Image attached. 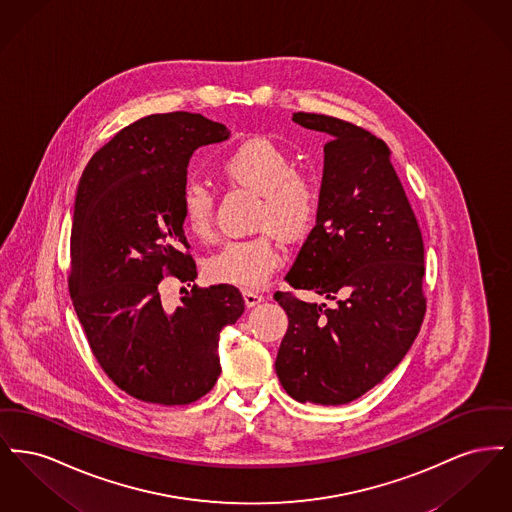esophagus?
<instances>
[{
    "instance_id": "esophagus-1",
    "label": "esophagus",
    "mask_w": 512,
    "mask_h": 512,
    "mask_svg": "<svg viewBox=\"0 0 512 512\" xmlns=\"http://www.w3.org/2000/svg\"><path fill=\"white\" fill-rule=\"evenodd\" d=\"M244 301L247 307H255L263 301V293L255 292V290H244Z\"/></svg>"
}]
</instances>
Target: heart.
<instances>
[{
	"mask_svg": "<svg viewBox=\"0 0 512 512\" xmlns=\"http://www.w3.org/2000/svg\"><path fill=\"white\" fill-rule=\"evenodd\" d=\"M222 178L259 194L253 228L257 236L222 245L205 263L211 280L242 288H259L280 265L274 238L299 242L315 226L320 186L309 172L295 169L293 157L267 138H251L230 149L219 163ZM180 213L186 230L201 242L215 238V201L207 186L188 182L180 192Z\"/></svg>",
	"mask_w": 512,
	"mask_h": 512,
	"instance_id": "heart-1",
	"label": "heart"
}]
</instances>
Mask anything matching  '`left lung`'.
<instances>
[{"mask_svg": "<svg viewBox=\"0 0 512 512\" xmlns=\"http://www.w3.org/2000/svg\"><path fill=\"white\" fill-rule=\"evenodd\" d=\"M293 121L330 140L317 224L286 280L328 303L274 293L290 320L276 374L295 401L343 405L380 384L418 336L424 242L384 140L317 113Z\"/></svg>", "mask_w": 512, "mask_h": 512, "instance_id": "8db88e82", "label": "left lung"}]
</instances>
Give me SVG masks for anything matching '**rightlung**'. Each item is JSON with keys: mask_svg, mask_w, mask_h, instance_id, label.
Returning a JSON list of instances; mask_svg holds the SVG:
<instances>
[{"mask_svg": "<svg viewBox=\"0 0 512 512\" xmlns=\"http://www.w3.org/2000/svg\"><path fill=\"white\" fill-rule=\"evenodd\" d=\"M228 138L199 113L149 115L119 130L82 172L71 230L69 292L103 372L128 395L188 405L220 376V330L244 313L232 284L161 301L165 278H197L180 192L195 149Z\"/></svg>", "mask_w": 512, "mask_h": 512, "instance_id": "right-lung-1", "label": "right lung"}]
</instances>
